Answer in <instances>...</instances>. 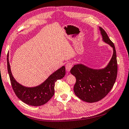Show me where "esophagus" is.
Returning a JSON list of instances; mask_svg holds the SVG:
<instances>
[{
  "label": "esophagus",
  "instance_id": "34e87169",
  "mask_svg": "<svg viewBox=\"0 0 129 129\" xmlns=\"http://www.w3.org/2000/svg\"><path fill=\"white\" fill-rule=\"evenodd\" d=\"M72 67V63L71 62L67 63L66 65V71L67 72H69L70 71L71 69V68Z\"/></svg>",
  "mask_w": 129,
  "mask_h": 129
}]
</instances>
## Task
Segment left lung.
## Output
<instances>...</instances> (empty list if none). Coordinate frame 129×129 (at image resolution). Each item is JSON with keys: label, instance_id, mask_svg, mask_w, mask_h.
Listing matches in <instances>:
<instances>
[{"label": "left lung", "instance_id": "obj_1", "mask_svg": "<svg viewBox=\"0 0 129 129\" xmlns=\"http://www.w3.org/2000/svg\"><path fill=\"white\" fill-rule=\"evenodd\" d=\"M99 30L102 41L113 49L112 56L109 63L101 69H94L83 64L78 63L73 66L70 71L76 79L73 87L75 94L81 100L90 103L101 100L109 93L115 82L117 73L114 44L104 29L99 27Z\"/></svg>", "mask_w": 129, "mask_h": 129}]
</instances>
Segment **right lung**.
<instances>
[{
    "mask_svg": "<svg viewBox=\"0 0 129 129\" xmlns=\"http://www.w3.org/2000/svg\"><path fill=\"white\" fill-rule=\"evenodd\" d=\"M8 71L12 87L17 96L25 104L33 106H41L46 104L54 93L55 83L66 75L64 66H63L40 85L35 87L24 86L18 82L13 77L9 62V54L7 56Z\"/></svg>",
    "mask_w": 129,
    "mask_h": 129,
    "instance_id": "1",
    "label": "right lung"
}]
</instances>
